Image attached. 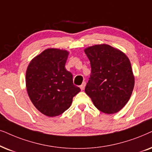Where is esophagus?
Masks as SVG:
<instances>
[{
  "mask_svg": "<svg viewBox=\"0 0 152 152\" xmlns=\"http://www.w3.org/2000/svg\"><path fill=\"white\" fill-rule=\"evenodd\" d=\"M86 82H83V83L81 86H80V90H83L84 89H85V87H86Z\"/></svg>",
  "mask_w": 152,
  "mask_h": 152,
  "instance_id": "esophagus-1",
  "label": "esophagus"
}]
</instances>
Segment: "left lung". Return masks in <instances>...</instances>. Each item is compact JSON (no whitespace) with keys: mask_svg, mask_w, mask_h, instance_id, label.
Segmentation results:
<instances>
[{"mask_svg":"<svg viewBox=\"0 0 152 152\" xmlns=\"http://www.w3.org/2000/svg\"><path fill=\"white\" fill-rule=\"evenodd\" d=\"M91 74L85 92L100 111L113 114L123 108L132 94L134 76L124 53L107 44L85 49Z\"/></svg>","mask_w":152,"mask_h":152,"instance_id":"1","label":"left lung"}]
</instances>
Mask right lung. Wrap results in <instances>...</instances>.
<instances>
[{
  "label": "right lung",
  "instance_id": "right-lung-1",
  "mask_svg": "<svg viewBox=\"0 0 152 152\" xmlns=\"http://www.w3.org/2000/svg\"><path fill=\"white\" fill-rule=\"evenodd\" d=\"M69 53L48 48L30 62L26 71L27 92L35 108L42 114L55 117L69 108L73 97L80 91L66 70Z\"/></svg>",
  "mask_w": 152,
  "mask_h": 152
}]
</instances>
